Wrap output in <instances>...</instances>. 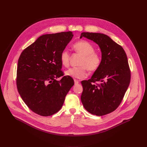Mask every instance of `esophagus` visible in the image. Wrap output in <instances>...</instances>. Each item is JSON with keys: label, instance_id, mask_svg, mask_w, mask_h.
<instances>
[{"label": "esophagus", "instance_id": "esophagus-1", "mask_svg": "<svg viewBox=\"0 0 147 147\" xmlns=\"http://www.w3.org/2000/svg\"><path fill=\"white\" fill-rule=\"evenodd\" d=\"M74 84H79V81L78 80H74Z\"/></svg>", "mask_w": 147, "mask_h": 147}]
</instances>
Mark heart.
Wrapping results in <instances>:
<instances>
[{"label": "heart", "mask_w": 147, "mask_h": 147, "mask_svg": "<svg viewBox=\"0 0 147 147\" xmlns=\"http://www.w3.org/2000/svg\"><path fill=\"white\" fill-rule=\"evenodd\" d=\"M75 52L82 55L77 67L70 68L65 71L66 76L73 78L82 79L88 76V70L96 71L101 65L102 57L100 54L94 52V46L86 40H79L73 45ZM70 55L67 50L63 51L60 56L61 65L65 67L69 66Z\"/></svg>", "instance_id": "1"}]
</instances>
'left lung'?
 <instances>
[{
  "instance_id": "obj_1",
  "label": "left lung",
  "mask_w": 147,
  "mask_h": 147,
  "mask_svg": "<svg viewBox=\"0 0 147 147\" xmlns=\"http://www.w3.org/2000/svg\"><path fill=\"white\" fill-rule=\"evenodd\" d=\"M82 37L98 45L102 62L91 79L81 81L83 91L81 100L90 113L105 115L117 108L130 84L127 57L123 48L105 34L82 32L80 38ZM96 81L100 84H94Z\"/></svg>"
}]
</instances>
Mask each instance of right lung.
<instances>
[{
    "label": "right lung",
    "mask_w": 147,
    "mask_h": 147,
    "mask_svg": "<svg viewBox=\"0 0 147 147\" xmlns=\"http://www.w3.org/2000/svg\"><path fill=\"white\" fill-rule=\"evenodd\" d=\"M73 36L62 32L39 36L21 53L17 69V87L27 106L34 113L51 116L62 107L74 85L73 79L63 76L60 56Z\"/></svg>",
    "instance_id": "add662e5"
}]
</instances>
